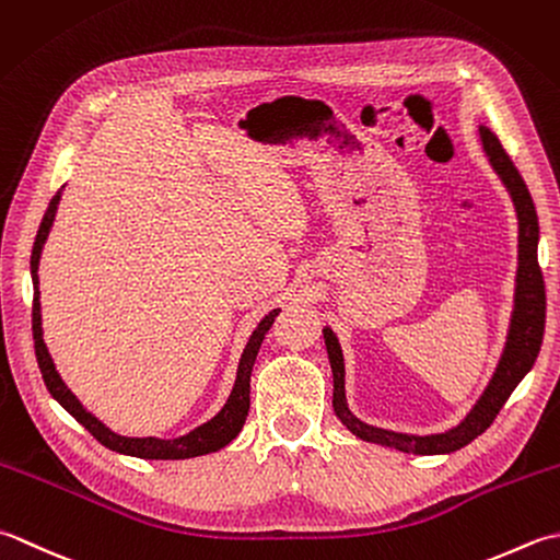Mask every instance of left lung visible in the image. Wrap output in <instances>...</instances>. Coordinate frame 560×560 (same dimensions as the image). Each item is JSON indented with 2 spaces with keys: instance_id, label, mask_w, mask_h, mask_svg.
<instances>
[{
  "instance_id": "obj_1",
  "label": "left lung",
  "mask_w": 560,
  "mask_h": 560,
  "mask_svg": "<svg viewBox=\"0 0 560 560\" xmlns=\"http://www.w3.org/2000/svg\"><path fill=\"white\" fill-rule=\"evenodd\" d=\"M478 132H481V144L490 166H493L500 180H503V186L508 188L512 198V205H515L520 224L515 304H512L503 355H500L495 372L486 384L483 394L478 396V401L459 423L450 430L430 432V435H413V432H396L370 425L352 413L346 398L343 350H340L338 338L334 330H330V326H324L328 362L330 372H334V410L340 423L364 442L382 444V447H394L406 454H450L466 447V444L490 428V423H493L495 416L500 413V408L505 406L510 394L515 392V386L524 380V374L534 368V360L541 350L546 324V290L539 268V256H536V248H539V217H536V208L527 184H524V178L520 176L515 164H512V159L503 150L498 137L490 132L486 125H481Z\"/></svg>"
}]
</instances>
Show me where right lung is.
<instances>
[{
  "mask_svg": "<svg viewBox=\"0 0 560 560\" xmlns=\"http://www.w3.org/2000/svg\"><path fill=\"white\" fill-rule=\"evenodd\" d=\"M65 188V186H62ZM62 188L55 192L48 210L43 214V222L38 226L36 242H33V254H31V280H33V340H36V358H38V368L45 380V386H48L50 396L60 404L67 413H70L79 425H84L91 435H94L104 447L118 452V454H128L137 456V459H190V456H202L210 452H220L226 447L238 432H242L246 416H248V406H250V370H254V362L258 355V348L264 343V338L268 334V328L276 322V316L280 310L268 312L264 318H260L258 326L254 328V334L248 336V343L238 358V368H236V380L230 392V398L226 404L220 408V413L212 416L208 423H202L198 428H192L190 432L180 438H125L113 432L106 423L86 410L82 401L72 394L70 386L62 382L60 372H57L55 362L50 358V350L43 340V316H40V290H38V266H40V254L43 246L48 242V234L52 230L55 214H57V205H60L62 198Z\"/></svg>",
  "mask_w": 560,
  "mask_h": 560,
  "instance_id": "obj_1",
  "label": "right lung"
}]
</instances>
